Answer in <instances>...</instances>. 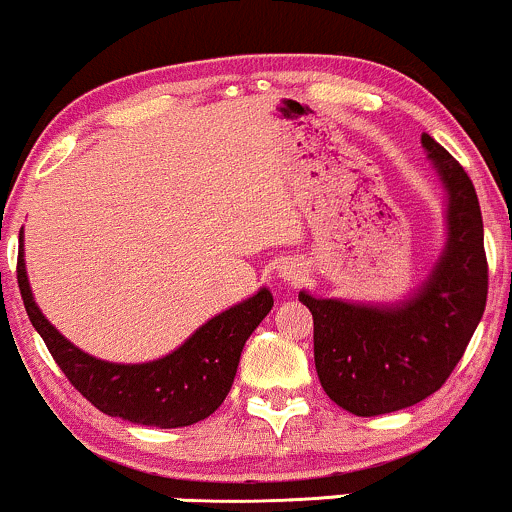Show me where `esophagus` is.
I'll return each mask as SVG.
<instances>
[{
  "mask_svg": "<svg viewBox=\"0 0 512 512\" xmlns=\"http://www.w3.org/2000/svg\"><path fill=\"white\" fill-rule=\"evenodd\" d=\"M279 277H282L284 282L296 284L303 277V269L296 265V262H282V265H279Z\"/></svg>",
  "mask_w": 512,
  "mask_h": 512,
  "instance_id": "esophagus-1",
  "label": "esophagus"
}]
</instances>
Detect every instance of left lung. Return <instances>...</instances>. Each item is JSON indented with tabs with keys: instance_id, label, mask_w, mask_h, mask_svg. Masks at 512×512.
Masks as SVG:
<instances>
[{
	"instance_id": "1",
	"label": "left lung",
	"mask_w": 512,
	"mask_h": 512,
	"mask_svg": "<svg viewBox=\"0 0 512 512\" xmlns=\"http://www.w3.org/2000/svg\"><path fill=\"white\" fill-rule=\"evenodd\" d=\"M420 143L447 192V243L425 284L391 306L299 294L313 313L320 386L330 401L362 418L415 406L440 389L486 308L488 265L476 189L435 138L423 133Z\"/></svg>"
}]
</instances>
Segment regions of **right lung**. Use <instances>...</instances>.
I'll list each match as a JSON object with an SVG mask.
<instances>
[{"mask_svg":"<svg viewBox=\"0 0 512 512\" xmlns=\"http://www.w3.org/2000/svg\"><path fill=\"white\" fill-rule=\"evenodd\" d=\"M16 279L33 328L70 384L101 413L150 428H184L209 418L233 386L245 340L274 306L269 289H260L206 320L170 355L143 364H116L72 345L36 306L24 262V230L19 233Z\"/></svg>","mask_w":512,"mask_h":512,"instance_id":"right-lung-1","label":"right lung"}]
</instances>
